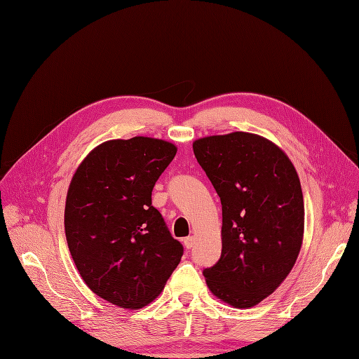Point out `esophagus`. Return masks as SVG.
I'll use <instances>...</instances> for the list:
<instances>
[{
	"label": "esophagus",
	"mask_w": 359,
	"mask_h": 359,
	"mask_svg": "<svg viewBox=\"0 0 359 359\" xmlns=\"http://www.w3.org/2000/svg\"><path fill=\"white\" fill-rule=\"evenodd\" d=\"M183 243H184V246L188 248V249H191L194 245H195V238L194 236H189V238H184L183 239Z\"/></svg>",
	"instance_id": "obj_1"
}]
</instances>
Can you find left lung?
<instances>
[{
  "mask_svg": "<svg viewBox=\"0 0 359 359\" xmlns=\"http://www.w3.org/2000/svg\"><path fill=\"white\" fill-rule=\"evenodd\" d=\"M192 147L223 210L222 257L204 270L207 286L233 308H252L298 259L305 226L299 176L282 148L255 133L205 136Z\"/></svg>",
  "mask_w": 359,
  "mask_h": 359,
  "instance_id": "left-lung-1",
  "label": "left lung"
}]
</instances>
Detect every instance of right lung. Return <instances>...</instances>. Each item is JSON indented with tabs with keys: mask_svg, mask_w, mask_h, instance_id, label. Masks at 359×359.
<instances>
[{
	"mask_svg": "<svg viewBox=\"0 0 359 359\" xmlns=\"http://www.w3.org/2000/svg\"><path fill=\"white\" fill-rule=\"evenodd\" d=\"M176 152L157 137L111 139L86 155L69 184L65 229L74 266L93 293L120 308L151 304L183 255L151 202Z\"/></svg>",
	"mask_w": 359,
	"mask_h": 359,
	"instance_id": "right-lung-1",
	"label": "right lung"
}]
</instances>
